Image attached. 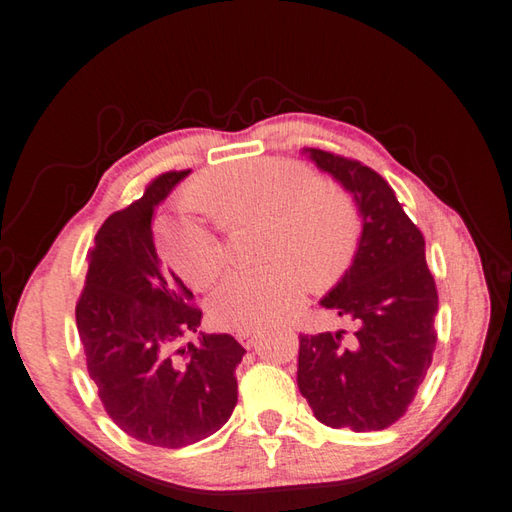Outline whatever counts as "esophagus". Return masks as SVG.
I'll return each mask as SVG.
<instances>
[{"label":"esophagus","mask_w":512,"mask_h":512,"mask_svg":"<svg viewBox=\"0 0 512 512\" xmlns=\"http://www.w3.org/2000/svg\"><path fill=\"white\" fill-rule=\"evenodd\" d=\"M258 336H260V332H254V330H240V332H236L238 343L243 345V347H247V350L256 343Z\"/></svg>","instance_id":"obj_1"}]
</instances>
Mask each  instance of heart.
<instances>
[{
	"label": "heart",
	"instance_id": "1",
	"mask_svg": "<svg viewBox=\"0 0 512 512\" xmlns=\"http://www.w3.org/2000/svg\"><path fill=\"white\" fill-rule=\"evenodd\" d=\"M223 225L263 220L260 269L231 272L211 294L209 312L225 330H260L301 305L307 277L325 283L350 256L356 220L334 187L318 185L296 162L260 158L211 173L194 198ZM162 249L191 287H207L225 265L214 227L180 216L162 229Z\"/></svg>",
	"mask_w": 512,
	"mask_h": 512
}]
</instances>
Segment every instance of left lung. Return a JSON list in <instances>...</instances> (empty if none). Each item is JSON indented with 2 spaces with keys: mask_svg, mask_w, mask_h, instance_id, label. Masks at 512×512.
I'll use <instances>...</instances> for the list:
<instances>
[{
  "mask_svg": "<svg viewBox=\"0 0 512 512\" xmlns=\"http://www.w3.org/2000/svg\"><path fill=\"white\" fill-rule=\"evenodd\" d=\"M305 153L352 194L361 238L350 269L321 298L354 330L298 336V390L325 426L383 430L417 397L437 345L426 240L374 169L330 151Z\"/></svg>",
  "mask_w": 512,
  "mask_h": 512,
  "instance_id": "8db88e82",
  "label": "left lung"
}]
</instances>
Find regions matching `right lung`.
<instances>
[{"instance_id":"obj_1","label":"right lung","mask_w":512,"mask_h":512,"mask_svg":"<svg viewBox=\"0 0 512 512\" xmlns=\"http://www.w3.org/2000/svg\"><path fill=\"white\" fill-rule=\"evenodd\" d=\"M189 171H167L144 196L104 220L89 249L75 307L86 370L115 426L149 446L185 448L207 439L238 401L245 347L231 334L198 332L194 294L162 263L153 211Z\"/></svg>"}]
</instances>
